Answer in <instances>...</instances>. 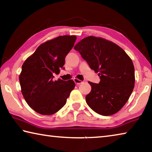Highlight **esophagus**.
<instances>
[{
	"mask_svg": "<svg viewBox=\"0 0 152 152\" xmlns=\"http://www.w3.org/2000/svg\"><path fill=\"white\" fill-rule=\"evenodd\" d=\"M74 82H75L76 84H80L82 83V80H79V79H77V78H74Z\"/></svg>",
	"mask_w": 152,
	"mask_h": 152,
	"instance_id": "obj_1",
	"label": "esophagus"
}]
</instances>
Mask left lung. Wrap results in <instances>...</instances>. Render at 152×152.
Returning a JSON list of instances; mask_svg holds the SVG:
<instances>
[{
  "label": "left lung",
  "instance_id": "left-lung-1",
  "mask_svg": "<svg viewBox=\"0 0 152 152\" xmlns=\"http://www.w3.org/2000/svg\"><path fill=\"white\" fill-rule=\"evenodd\" d=\"M95 72L99 84L88 82L91 91L86 101L99 115L109 116L124 106L135 85V69L131 58L119 45L102 38L89 36L74 47Z\"/></svg>",
  "mask_w": 152,
  "mask_h": 152
}]
</instances>
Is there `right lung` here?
Listing matches in <instances>:
<instances>
[{"label":"right lung","mask_w":152,"mask_h":152,"mask_svg":"<svg viewBox=\"0 0 152 152\" xmlns=\"http://www.w3.org/2000/svg\"><path fill=\"white\" fill-rule=\"evenodd\" d=\"M76 39L75 35H64L48 41L23 64L19 75L23 96L29 106L39 114L50 115L58 112L75 87L72 80L53 81V74L64 68L66 56Z\"/></svg>","instance_id":"add662e5"}]
</instances>
